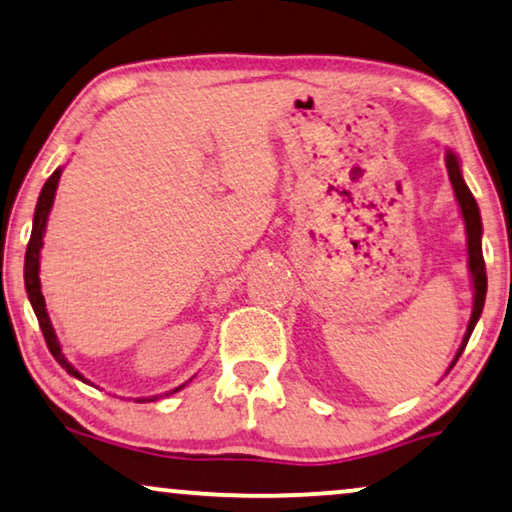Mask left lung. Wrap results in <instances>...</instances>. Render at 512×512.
Here are the masks:
<instances>
[{
  "label": "left lung",
  "instance_id": "left-lung-1",
  "mask_svg": "<svg viewBox=\"0 0 512 512\" xmlns=\"http://www.w3.org/2000/svg\"><path fill=\"white\" fill-rule=\"evenodd\" d=\"M445 167H448V176H450L452 190H455L459 206H462V215H464V222H466V236H469V266H471L473 287H475L473 313H471V322H469V329H466V336H464L462 348H459V352H457V359H459V355H462L464 348H466V343H469L475 322H478V318H480L482 306H485L487 276H485V259H482V246H480L482 222H480L478 204H475L471 190H469V187H466L464 178H462V171H459L457 157L452 155V153L445 155ZM457 359H455V362H457ZM455 362H452V366H455Z\"/></svg>",
  "mask_w": 512,
  "mask_h": 512
}]
</instances>
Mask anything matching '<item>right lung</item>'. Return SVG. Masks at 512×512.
I'll return each instance as SVG.
<instances>
[{
    "label": "right lung",
    "mask_w": 512,
    "mask_h": 512,
    "mask_svg": "<svg viewBox=\"0 0 512 512\" xmlns=\"http://www.w3.org/2000/svg\"><path fill=\"white\" fill-rule=\"evenodd\" d=\"M60 174H62V169H55L53 176L48 178L39 194L37 211H34L32 236H30V243H27V253H25V290H27V297H30L34 313H37L41 334H43V338H46L50 355L57 359V364H60L62 369H67L69 376H76L78 380H83V383H88V380H85L81 373H78L62 355L60 343H57V336H55V329H53V325H50V318L46 313V299H43V294H41V280H39V255H41V246H43V232H46V220H48L50 206H53L57 183H60ZM178 390H183V385L176 387L174 392H178ZM174 392H169V394H174ZM136 401L143 403V401H155V399H136Z\"/></svg>",
    "instance_id": "add662e5"
}]
</instances>
